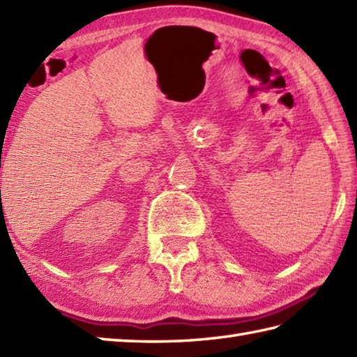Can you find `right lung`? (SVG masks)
Instances as JSON below:
<instances>
[{
	"label": "right lung",
	"mask_w": 357,
	"mask_h": 357,
	"mask_svg": "<svg viewBox=\"0 0 357 357\" xmlns=\"http://www.w3.org/2000/svg\"><path fill=\"white\" fill-rule=\"evenodd\" d=\"M0 193H1V190H0Z\"/></svg>",
	"instance_id": "right-lung-1"
}]
</instances>
